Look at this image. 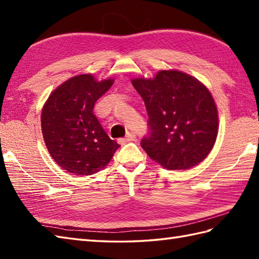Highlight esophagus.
Returning <instances> with one entry per match:
<instances>
[{
	"label": "esophagus",
	"instance_id": "1",
	"mask_svg": "<svg viewBox=\"0 0 259 259\" xmlns=\"http://www.w3.org/2000/svg\"><path fill=\"white\" fill-rule=\"evenodd\" d=\"M136 138H137L136 134H134V133H128V134H126V136L124 137V138H121V139H119V142H120L121 145H124V144H126V142L135 141V140H136Z\"/></svg>",
	"mask_w": 259,
	"mask_h": 259
}]
</instances>
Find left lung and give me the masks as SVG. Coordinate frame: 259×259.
Wrapping results in <instances>:
<instances>
[{
    "instance_id": "8db88e82",
    "label": "left lung",
    "mask_w": 259,
    "mask_h": 259,
    "mask_svg": "<svg viewBox=\"0 0 259 259\" xmlns=\"http://www.w3.org/2000/svg\"><path fill=\"white\" fill-rule=\"evenodd\" d=\"M148 113L140 145L152 160L186 170L205 159L218 134L216 104L207 88L180 71H159L155 79H135Z\"/></svg>"
}]
</instances>
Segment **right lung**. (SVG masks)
<instances>
[{
    "instance_id": "add662e5",
    "label": "right lung",
    "mask_w": 259,
    "mask_h": 259,
    "mask_svg": "<svg viewBox=\"0 0 259 259\" xmlns=\"http://www.w3.org/2000/svg\"><path fill=\"white\" fill-rule=\"evenodd\" d=\"M112 84L111 79L97 82L91 74L76 75L54 90L43 107L41 126L48 150L72 175L98 172L120 147L93 113L95 103Z\"/></svg>"
}]
</instances>
